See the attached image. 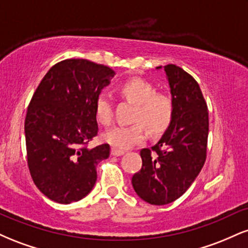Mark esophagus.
I'll list each match as a JSON object with an SVG mask.
<instances>
[{"label":"esophagus","mask_w":248,"mask_h":248,"mask_svg":"<svg viewBox=\"0 0 248 248\" xmlns=\"http://www.w3.org/2000/svg\"><path fill=\"white\" fill-rule=\"evenodd\" d=\"M112 155L113 156H121V155H124V150H120V149H116V148H112Z\"/></svg>","instance_id":"esophagus-1"}]
</instances>
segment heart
I'll list each match as a JSON object with an SVG mask.
<instances>
[{
	"label": "heart",
	"instance_id": "heart-1",
	"mask_svg": "<svg viewBox=\"0 0 248 248\" xmlns=\"http://www.w3.org/2000/svg\"><path fill=\"white\" fill-rule=\"evenodd\" d=\"M119 93L127 100L135 104L133 121L128 126H116L102 135V140L116 149L124 150L144 141L147 128L150 132L161 133L171 124L173 104L170 96L163 92H156L150 81L133 78L119 87ZM114 109L109 95L100 94L95 101V118L104 126L113 121Z\"/></svg>",
	"mask_w": 248,
	"mask_h": 248
}]
</instances>
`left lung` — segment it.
<instances>
[{"instance_id":"1","label":"left lung","mask_w":248,"mask_h":248,"mask_svg":"<svg viewBox=\"0 0 248 248\" xmlns=\"http://www.w3.org/2000/svg\"><path fill=\"white\" fill-rule=\"evenodd\" d=\"M164 71L171 88V124L155 146L141 149L142 168L132 177L135 192L153 205L181 197L201 172L207 154L209 110L198 82L173 64Z\"/></svg>"}]
</instances>
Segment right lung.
<instances>
[{
	"label": "right lung",
	"instance_id": "right-lung-1",
	"mask_svg": "<svg viewBox=\"0 0 248 248\" xmlns=\"http://www.w3.org/2000/svg\"><path fill=\"white\" fill-rule=\"evenodd\" d=\"M114 72L87 59L57 62L36 88L25 118L28 168L39 191L70 204L90 193L96 166L109 156L105 143L88 149L98 135L95 101Z\"/></svg>",
	"mask_w": 248,
	"mask_h": 248
}]
</instances>
